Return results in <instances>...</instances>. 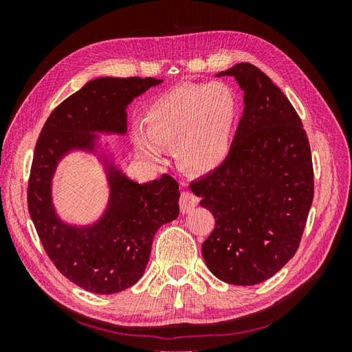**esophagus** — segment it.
<instances>
[{
	"instance_id": "1",
	"label": "esophagus",
	"mask_w": 352,
	"mask_h": 352,
	"mask_svg": "<svg viewBox=\"0 0 352 352\" xmlns=\"http://www.w3.org/2000/svg\"><path fill=\"white\" fill-rule=\"evenodd\" d=\"M198 202L199 199L197 195H194L190 190H185V192H182V195L179 198L180 212H182V214H188V212H190L198 206Z\"/></svg>"
}]
</instances>
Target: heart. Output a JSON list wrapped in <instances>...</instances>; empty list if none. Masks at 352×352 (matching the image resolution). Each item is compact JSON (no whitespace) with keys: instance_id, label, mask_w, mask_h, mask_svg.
<instances>
[{"instance_id":"b5f03b06","label":"heart","mask_w":352,"mask_h":352,"mask_svg":"<svg viewBox=\"0 0 352 352\" xmlns=\"http://www.w3.org/2000/svg\"><path fill=\"white\" fill-rule=\"evenodd\" d=\"M238 100L221 82L185 83L164 92L144 113V130L133 131L136 151L153 163L163 148L176 146L180 166L190 173L214 172L232 150Z\"/></svg>"}]
</instances>
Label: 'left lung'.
I'll return each instance as SVG.
<instances>
[{"label":"left lung","instance_id":"8db88e82","mask_svg":"<svg viewBox=\"0 0 352 352\" xmlns=\"http://www.w3.org/2000/svg\"><path fill=\"white\" fill-rule=\"evenodd\" d=\"M243 114L228 160L190 184L216 219L202 243L210 272L230 285H257L289 261L314 197L311 150L300 116L267 74L239 63Z\"/></svg>","mask_w":352,"mask_h":352}]
</instances>
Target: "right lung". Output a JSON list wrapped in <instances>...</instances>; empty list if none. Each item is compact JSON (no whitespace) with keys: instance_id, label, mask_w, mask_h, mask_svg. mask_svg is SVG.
<instances>
[{"instance_id":"add662e5","label":"right lung","mask_w":352,"mask_h":352,"mask_svg":"<svg viewBox=\"0 0 352 352\" xmlns=\"http://www.w3.org/2000/svg\"><path fill=\"white\" fill-rule=\"evenodd\" d=\"M158 83L162 79L91 80L52 110L36 141L28 184L29 214L52 264L85 291L110 295L142 278L155 232L179 214V185L167 173L140 185L110 166L105 214L91 228H73L52 207V173L70 150H92L91 132L124 133L127 104Z\"/></svg>"}]
</instances>
